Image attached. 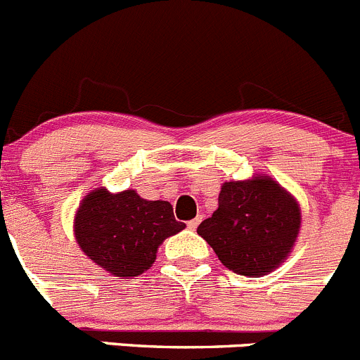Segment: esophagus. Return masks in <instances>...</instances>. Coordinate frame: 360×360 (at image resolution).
Wrapping results in <instances>:
<instances>
[{
    "instance_id": "esophagus-1",
    "label": "esophagus",
    "mask_w": 360,
    "mask_h": 360,
    "mask_svg": "<svg viewBox=\"0 0 360 360\" xmlns=\"http://www.w3.org/2000/svg\"><path fill=\"white\" fill-rule=\"evenodd\" d=\"M200 218H202V217H195V218H193V220L188 221V229L195 231L197 227H199V224H200Z\"/></svg>"
}]
</instances>
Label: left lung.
Wrapping results in <instances>:
<instances>
[{
    "label": "left lung",
    "instance_id": "left-lung-1",
    "mask_svg": "<svg viewBox=\"0 0 360 360\" xmlns=\"http://www.w3.org/2000/svg\"><path fill=\"white\" fill-rule=\"evenodd\" d=\"M297 199L270 176L224 183L218 210L197 229L221 264L238 275L259 277L275 270L300 231Z\"/></svg>",
    "mask_w": 360,
    "mask_h": 360
}]
</instances>
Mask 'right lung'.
<instances>
[{
	"instance_id": "add662e5",
	"label": "right lung",
	"mask_w": 360,
	"mask_h": 360,
	"mask_svg": "<svg viewBox=\"0 0 360 360\" xmlns=\"http://www.w3.org/2000/svg\"><path fill=\"white\" fill-rule=\"evenodd\" d=\"M167 200H146L134 190H92L74 217V236L86 256L117 277H139L156 259L158 247L184 229Z\"/></svg>"
}]
</instances>
